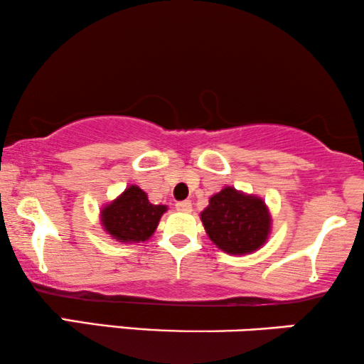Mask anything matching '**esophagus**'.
Returning <instances> with one entry per match:
<instances>
[{
	"instance_id": "obj_1",
	"label": "esophagus",
	"mask_w": 364,
	"mask_h": 364,
	"mask_svg": "<svg viewBox=\"0 0 364 364\" xmlns=\"http://www.w3.org/2000/svg\"><path fill=\"white\" fill-rule=\"evenodd\" d=\"M176 209L178 212H191L192 210V202L191 200H181L176 204Z\"/></svg>"
}]
</instances>
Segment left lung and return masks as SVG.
Instances as JSON below:
<instances>
[{
	"mask_svg": "<svg viewBox=\"0 0 364 364\" xmlns=\"http://www.w3.org/2000/svg\"><path fill=\"white\" fill-rule=\"evenodd\" d=\"M209 239L224 252L242 256L261 249L271 232V215L261 197L224 187L200 212Z\"/></svg>",
	"mask_w": 364,
	"mask_h": 364,
	"instance_id": "8db88e82",
	"label": "left lung"
}]
</instances>
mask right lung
<instances>
[{
  "label": "right lung",
  "mask_w": 364,
  "mask_h": 364,
  "mask_svg": "<svg viewBox=\"0 0 364 364\" xmlns=\"http://www.w3.org/2000/svg\"><path fill=\"white\" fill-rule=\"evenodd\" d=\"M167 205L150 204L147 193L140 187L130 186L100 210L105 232L119 242H144L157 229L160 217Z\"/></svg>",
  "instance_id": "add662e5"
}]
</instances>
